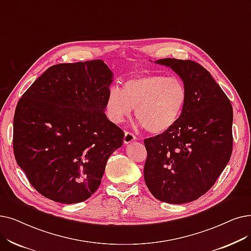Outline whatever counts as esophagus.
Returning a JSON list of instances; mask_svg holds the SVG:
<instances>
[{"label":"esophagus","instance_id":"1","mask_svg":"<svg viewBox=\"0 0 251 251\" xmlns=\"http://www.w3.org/2000/svg\"><path fill=\"white\" fill-rule=\"evenodd\" d=\"M135 139H136V136L134 134H132L131 132H128V131L125 132V135H124V143L125 144H130L131 141H133Z\"/></svg>","mask_w":251,"mask_h":251}]
</instances>
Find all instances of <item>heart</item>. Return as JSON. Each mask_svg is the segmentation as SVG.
Instances as JSON below:
<instances>
[{
	"mask_svg": "<svg viewBox=\"0 0 251 251\" xmlns=\"http://www.w3.org/2000/svg\"><path fill=\"white\" fill-rule=\"evenodd\" d=\"M187 99V87L178 77L138 75L126 81L123 89L118 86L108 89L106 112L112 122L120 124L135 107L139 124L148 132L160 134L177 122Z\"/></svg>",
	"mask_w": 251,
	"mask_h": 251,
	"instance_id": "b5f03b06",
	"label": "heart"
}]
</instances>
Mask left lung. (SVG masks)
Returning <instances> with one entry per match:
<instances>
[{"label":"left lung","instance_id":"8db88e82","mask_svg":"<svg viewBox=\"0 0 251 251\" xmlns=\"http://www.w3.org/2000/svg\"><path fill=\"white\" fill-rule=\"evenodd\" d=\"M187 87L183 111L167 131L145 139L147 187L162 202L182 204L208 192L230 161L233 107L210 73L193 60L159 59Z\"/></svg>","mask_w":251,"mask_h":251}]
</instances>
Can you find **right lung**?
Returning <instances> with one entry per match:
<instances>
[{
	"label": "right lung",
	"mask_w": 251,
	"mask_h": 251,
	"mask_svg": "<svg viewBox=\"0 0 251 251\" xmlns=\"http://www.w3.org/2000/svg\"><path fill=\"white\" fill-rule=\"evenodd\" d=\"M113 73L100 59L52 65L19 100L13 151L29 183L44 197L73 204L101 182L124 132L104 110Z\"/></svg>",
	"instance_id": "add662e5"
}]
</instances>
